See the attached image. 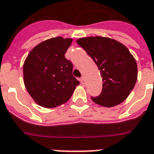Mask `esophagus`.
Listing matches in <instances>:
<instances>
[{
    "label": "esophagus",
    "instance_id": "esophagus-1",
    "mask_svg": "<svg viewBox=\"0 0 154 154\" xmlns=\"http://www.w3.org/2000/svg\"><path fill=\"white\" fill-rule=\"evenodd\" d=\"M80 81H81V83H82V84L83 85H85V79L84 77H81V79H80Z\"/></svg>",
    "mask_w": 154,
    "mask_h": 154
}]
</instances>
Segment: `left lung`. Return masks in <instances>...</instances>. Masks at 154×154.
Returning a JSON list of instances; mask_svg holds the SVG:
<instances>
[{
    "label": "left lung",
    "mask_w": 154,
    "mask_h": 154,
    "mask_svg": "<svg viewBox=\"0 0 154 154\" xmlns=\"http://www.w3.org/2000/svg\"><path fill=\"white\" fill-rule=\"evenodd\" d=\"M77 44L94 60L102 77V90L94 102L105 107L119 105L129 96L136 84L137 66L129 49L111 38H80Z\"/></svg>",
    "instance_id": "obj_1"
}]
</instances>
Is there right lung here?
Segmentation results:
<instances>
[{"label": "right lung", "mask_w": 154, "mask_h": 154, "mask_svg": "<svg viewBox=\"0 0 154 154\" xmlns=\"http://www.w3.org/2000/svg\"><path fill=\"white\" fill-rule=\"evenodd\" d=\"M72 39L54 37L32 49L23 66L24 82L32 99L42 107L54 108L71 97L79 81L65 58Z\"/></svg>", "instance_id": "obj_1"}]
</instances>
